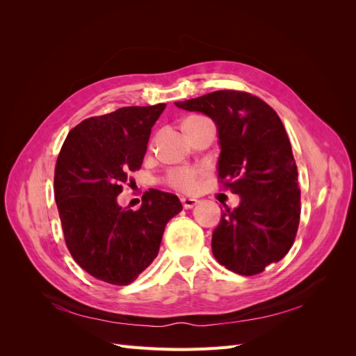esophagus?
I'll list each match as a JSON object with an SVG mask.
<instances>
[{
  "mask_svg": "<svg viewBox=\"0 0 356 356\" xmlns=\"http://www.w3.org/2000/svg\"><path fill=\"white\" fill-rule=\"evenodd\" d=\"M181 203H182V208H184V209H191L197 203V200L191 199V197H181Z\"/></svg>",
  "mask_w": 356,
  "mask_h": 356,
  "instance_id": "1",
  "label": "esophagus"
}]
</instances>
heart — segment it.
Instances as JSON below:
<instances>
[{"instance_id": "1", "label": "heart", "mask_w": 356, "mask_h": 356, "mask_svg": "<svg viewBox=\"0 0 356 356\" xmlns=\"http://www.w3.org/2000/svg\"><path fill=\"white\" fill-rule=\"evenodd\" d=\"M191 118H196V117H188L186 122L191 120ZM200 174H202L200 169L188 168V166H178V168H174L168 172L165 177V181H166V184L174 190L191 193V191H195L197 187Z\"/></svg>"}]
</instances>
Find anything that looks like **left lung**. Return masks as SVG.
I'll list each match as a JSON object with an SVG mask.
<instances>
[{
	"instance_id": "8db88e82",
	"label": "left lung",
	"mask_w": 356,
	"mask_h": 356,
	"mask_svg": "<svg viewBox=\"0 0 356 356\" xmlns=\"http://www.w3.org/2000/svg\"><path fill=\"white\" fill-rule=\"evenodd\" d=\"M175 105L217 124L218 181L241 196L238 208L225 207L212 233L215 260L243 276L261 273L288 254L300 222L298 172L281 118L258 96L239 90Z\"/></svg>"
}]
</instances>
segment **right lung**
I'll return each instance as SVG.
<instances>
[{"mask_svg":"<svg viewBox=\"0 0 356 356\" xmlns=\"http://www.w3.org/2000/svg\"><path fill=\"white\" fill-rule=\"evenodd\" d=\"M166 104L123 106L71 129L55 168V199L68 251L81 268L129 285L153 263L166 224L182 211L175 195L149 188L138 211L117 196L139 170L152 127ZM129 184V186H131Z\"/></svg>","mask_w":356,"mask_h":356,"instance_id":"1","label":"right lung"}]
</instances>
